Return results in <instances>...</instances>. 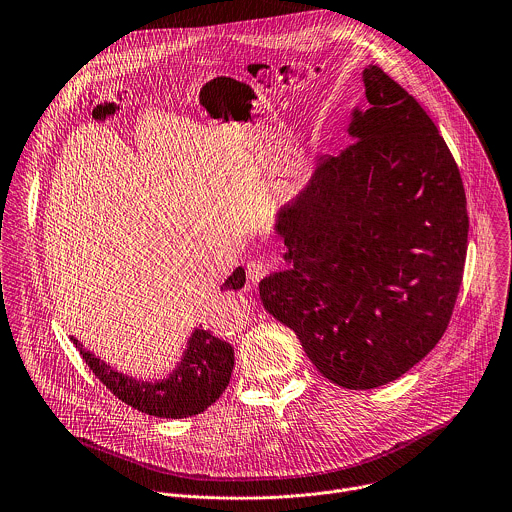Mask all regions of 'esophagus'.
<instances>
[{
	"label": "esophagus",
	"mask_w": 512,
	"mask_h": 512,
	"mask_svg": "<svg viewBox=\"0 0 512 512\" xmlns=\"http://www.w3.org/2000/svg\"><path fill=\"white\" fill-rule=\"evenodd\" d=\"M269 273V265L261 259H255V261H249L247 263V279L251 283H259L265 275Z\"/></svg>",
	"instance_id": "34e87169"
}]
</instances>
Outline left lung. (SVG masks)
I'll use <instances>...</instances> for the list:
<instances>
[{
    "mask_svg": "<svg viewBox=\"0 0 512 512\" xmlns=\"http://www.w3.org/2000/svg\"><path fill=\"white\" fill-rule=\"evenodd\" d=\"M363 81L355 141L323 155L279 211L291 267L259 283L319 373L355 391L399 379L441 341L469 239L463 179L433 119L381 67Z\"/></svg>",
    "mask_w": 512,
    "mask_h": 512,
    "instance_id": "left-lung-1",
    "label": "left lung"
}]
</instances>
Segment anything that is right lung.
Returning <instances> with one entry per match:
<instances>
[{"instance_id":"add662e5","label":"right lung","mask_w":512,"mask_h":512,"mask_svg":"<svg viewBox=\"0 0 512 512\" xmlns=\"http://www.w3.org/2000/svg\"><path fill=\"white\" fill-rule=\"evenodd\" d=\"M245 285V271L237 267L221 285V291H237ZM85 365L125 405L161 419H185L203 413L227 389L235 365L233 347L211 331L195 329L179 367L163 381H135L113 371L107 363L83 349L71 337Z\"/></svg>"}]
</instances>
